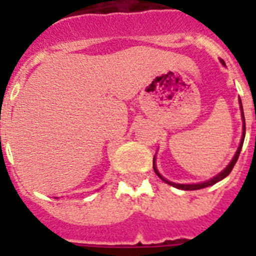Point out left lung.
<instances>
[{
    "label": "left lung",
    "mask_w": 256,
    "mask_h": 256,
    "mask_svg": "<svg viewBox=\"0 0 256 256\" xmlns=\"http://www.w3.org/2000/svg\"><path fill=\"white\" fill-rule=\"evenodd\" d=\"M224 65V62L220 61ZM239 104H240V112H242V120H243V134H242V140H240V144H239V148L238 150H236V152H235L234 158L231 160V162L228 164H227V168H224V170L222 171V172H219L218 175H215L214 178H211L210 180H206V182L203 183H195V184H180V183H174V182H170V180H168V179H164L162 175L160 174V171L156 170V156H154V160H152V168H154V171H156V174L160 176L164 182L168 183V184H171L172 187H176V188H179V190H200V188H204V187H208V186H212V184H215L216 182H219V180H222L223 178H226L227 175L230 174L231 170L234 168L235 164H236V160H238L239 158V154H240V150H242V146H243V140H244V136H246V124H244V114H243V106H242V102H240V100H239Z\"/></svg>",
    "instance_id": "1"
}]
</instances>
